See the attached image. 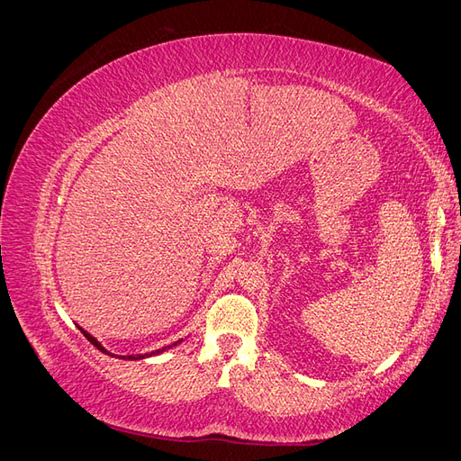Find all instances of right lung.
<instances>
[{"mask_svg": "<svg viewBox=\"0 0 461 461\" xmlns=\"http://www.w3.org/2000/svg\"><path fill=\"white\" fill-rule=\"evenodd\" d=\"M82 330V329H80ZM82 332H85V337L97 348V350H102L104 354H107V350H105V348L100 344V342H97L94 337H90V334L86 332V330H82ZM176 344V342H175ZM159 352H165V348H161V350H158V352H151V354H159ZM151 354H146V356H151ZM146 356H127V357H122V359H142V357H146Z\"/></svg>", "mask_w": 461, "mask_h": 461, "instance_id": "1", "label": "right lung"}]
</instances>
